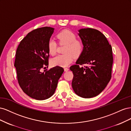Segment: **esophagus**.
<instances>
[{
	"label": "esophagus",
	"mask_w": 131,
	"mask_h": 131,
	"mask_svg": "<svg viewBox=\"0 0 131 131\" xmlns=\"http://www.w3.org/2000/svg\"><path fill=\"white\" fill-rule=\"evenodd\" d=\"M64 70L65 72H67V71L69 70V68H66H66H64Z\"/></svg>",
	"instance_id": "34e87169"
}]
</instances>
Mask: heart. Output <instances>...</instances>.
Masks as SVG:
<instances>
[{
	"instance_id": "b5f03b06",
	"label": "heart",
	"mask_w": 131,
	"mask_h": 131,
	"mask_svg": "<svg viewBox=\"0 0 131 131\" xmlns=\"http://www.w3.org/2000/svg\"><path fill=\"white\" fill-rule=\"evenodd\" d=\"M57 38L61 43L66 45L64 50L65 54H59L51 60L53 66L66 67L72 62L74 57L80 56L83 50V44L80 40H77V36L69 30H64L57 35ZM49 53L51 56L56 53L57 44L53 40H50L47 44Z\"/></svg>"
}]
</instances>
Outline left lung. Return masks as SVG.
Listing matches in <instances>:
<instances>
[{
    "instance_id": "left-lung-1",
    "label": "left lung",
    "mask_w": 131,
    "mask_h": 131,
    "mask_svg": "<svg viewBox=\"0 0 131 131\" xmlns=\"http://www.w3.org/2000/svg\"><path fill=\"white\" fill-rule=\"evenodd\" d=\"M83 44L82 53L70 69L74 77L72 88L78 96L92 98L101 93L112 77V46L100 31L90 28L78 30ZM83 64L88 66L81 67Z\"/></svg>"
}]
</instances>
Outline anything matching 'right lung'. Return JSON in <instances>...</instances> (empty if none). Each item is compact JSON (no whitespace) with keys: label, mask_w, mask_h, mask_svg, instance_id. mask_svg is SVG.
<instances>
[{"label":"right lung","mask_w":131,"mask_h":131,"mask_svg":"<svg viewBox=\"0 0 131 131\" xmlns=\"http://www.w3.org/2000/svg\"><path fill=\"white\" fill-rule=\"evenodd\" d=\"M54 29L45 27L32 30L22 39L16 50L14 66L18 84L26 94L37 100L52 96L64 72L59 66L41 72L49 65L47 44Z\"/></svg>","instance_id":"right-lung-1"}]
</instances>
